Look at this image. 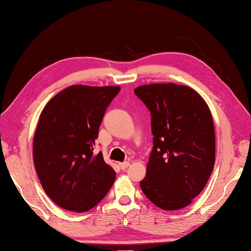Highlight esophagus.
<instances>
[{"label": "esophagus", "instance_id": "obj_1", "mask_svg": "<svg viewBox=\"0 0 251 251\" xmlns=\"http://www.w3.org/2000/svg\"><path fill=\"white\" fill-rule=\"evenodd\" d=\"M129 165H130V162H122V163H119V166H120L121 170H126Z\"/></svg>", "mask_w": 251, "mask_h": 251}]
</instances>
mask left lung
<instances>
[{
	"instance_id": "left-lung-1",
	"label": "left lung",
	"mask_w": 251,
	"mask_h": 251,
	"mask_svg": "<svg viewBox=\"0 0 251 251\" xmlns=\"http://www.w3.org/2000/svg\"><path fill=\"white\" fill-rule=\"evenodd\" d=\"M151 112L153 149L140 186L165 210L186 207L207 184L215 164V129L207 103L176 83L137 87Z\"/></svg>"
}]
</instances>
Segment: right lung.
<instances>
[{
    "label": "right lung",
    "instance_id": "1",
    "mask_svg": "<svg viewBox=\"0 0 251 251\" xmlns=\"http://www.w3.org/2000/svg\"><path fill=\"white\" fill-rule=\"evenodd\" d=\"M119 91V86H70L48 101L39 116L33 140L35 170L44 191L61 208L87 212L116 179L94 147L105 110Z\"/></svg>",
    "mask_w": 251,
    "mask_h": 251
}]
</instances>
